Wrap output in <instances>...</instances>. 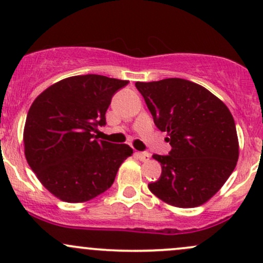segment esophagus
I'll return each instance as SVG.
<instances>
[{
  "mask_svg": "<svg viewBox=\"0 0 263 263\" xmlns=\"http://www.w3.org/2000/svg\"><path fill=\"white\" fill-rule=\"evenodd\" d=\"M136 155H137L138 158H140V161H142V162L149 161L151 155H149L148 152H137V153H136Z\"/></svg>",
  "mask_w": 263,
  "mask_h": 263,
  "instance_id": "1",
  "label": "esophagus"
}]
</instances>
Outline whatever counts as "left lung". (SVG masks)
I'll return each mask as SVG.
<instances>
[{
    "label": "left lung",
    "mask_w": 263,
    "mask_h": 263,
    "mask_svg": "<svg viewBox=\"0 0 263 263\" xmlns=\"http://www.w3.org/2000/svg\"><path fill=\"white\" fill-rule=\"evenodd\" d=\"M136 87L172 146L168 156L153 155L162 174L148 184L149 190L173 206L206 203L231 176L238 159L230 110L209 90L179 78L137 81Z\"/></svg>",
    "instance_id": "left-lung-1"
}]
</instances>
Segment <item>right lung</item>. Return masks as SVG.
<instances>
[{"mask_svg": "<svg viewBox=\"0 0 263 263\" xmlns=\"http://www.w3.org/2000/svg\"><path fill=\"white\" fill-rule=\"evenodd\" d=\"M127 80L87 74L45 89L27 114L23 143L29 167L54 197L66 203L91 200L112 185L128 144L93 135L106 125L111 99Z\"/></svg>", "mask_w": 263, "mask_h": 263, "instance_id": "add662e5", "label": "right lung"}]
</instances>
